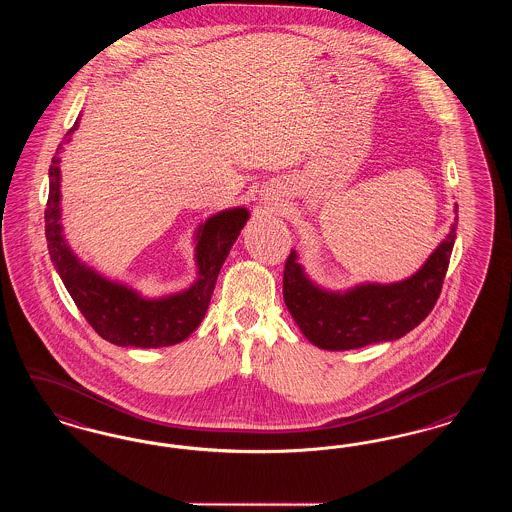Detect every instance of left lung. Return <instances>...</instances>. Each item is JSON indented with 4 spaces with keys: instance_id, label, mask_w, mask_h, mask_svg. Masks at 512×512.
<instances>
[{
    "instance_id": "8db88e82",
    "label": "left lung",
    "mask_w": 512,
    "mask_h": 512,
    "mask_svg": "<svg viewBox=\"0 0 512 512\" xmlns=\"http://www.w3.org/2000/svg\"><path fill=\"white\" fill-rule=\"evenodd\" d=\"M455 225L423 268L398 284H364L347 293L314 286L295 251L284 268V301L308 341L326 350H348L394 341L417 328L436 305L450 266Z\"/></svg>"
}]
</instances>
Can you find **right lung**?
<instances>
[{
    "instance_id": "obj_1",
    "label": "right lung",
    "mask_w": 512,
    "mask_h": 512,
    "mask_svg": "<svg viewBox=\"0 0 512 512\" xmlns=\"http://www.w3.org/2000/svg\"><path fill=\"white\" fill-rule=\"evenodd\" d=\"M80 120V118H78ZM64 135H72L78 127ZM59 144L53 162L49 167V198L45 207V238L51 261L57 268L64 286L76 307L80 308L89 326L103 339L120 347L158 348L171 347L184 341L204 320L213 289L221 266L228 257V251L236 242L240 230L246 225L247 213L244 207L228 209L211 219L198 230L196 263L198 282L179 295L167 299L146 301L135 291L125 286L112 284L83 266L74 253L68 249L61 234V171H59Z\"/></svg>"
}]
</instances>
